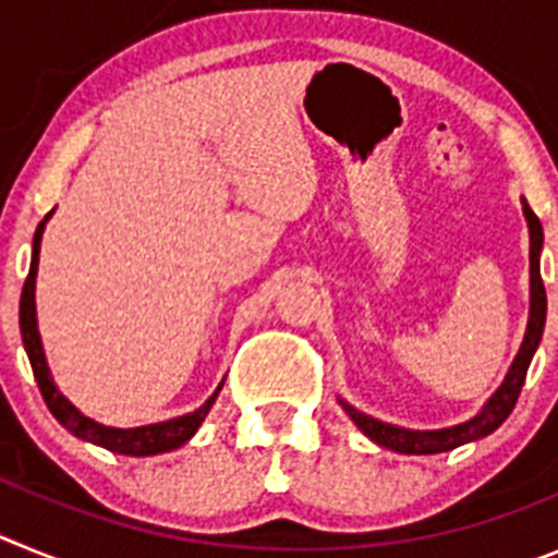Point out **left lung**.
I'll return each mask as SVG.
<instances>
[{"instance_id":"left-lung-1","label":"left lung","mask_w":558,"mask_h":558,"mask_svg":"<svg viewBox=\"0 0 558 558\" xmlns=\"http://www.w3.org/2000/svg\"><path fill=\"white\" fill-rule=\"evenodd\" d=\"M525 218H529V229H531V318H529V332H525V340H522L520 352H517L509 374H506V379H502V386L497 388L495 397L486 402V408H483L475 418L463 422V425L447 427V430H405V427L386 425V422H377V418L360 413L357 408L347 405V402L340 399V405H343V411L352 416L354 425L366 433L372 441H377L379 447L405 452V456H433V452L456 450V447L466 445V441H477V438L495 433L497 427L509 418V413L514 411L517 397H520L522 383H525V374H529L531 357H534L536 347H539V340H542L545 313H548V295H545V284H542V274H539L542 223L534 211H531L529 204H525Z\"/></svg>"}]
</instances>
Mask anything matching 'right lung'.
<instances>
[{
    "instance_id": "add662e5",
    "label": "right lung",
    "mask_w": 558,
    "mask_h": 558,
    "mask_svg": "<svg viewBox=\"0 0 558 558\" xmlns=\"http://www.w3.org/2000/svg\"><path fill=\"white\" fill-rule=\"evenodd\" d=\"M47 218L38 223L36 236H33V263H29V274L24 279L22 288V304H19V324H22V340L24 349H27L29 366H33V374H36V383L41 388V397L47 402V408L52 411V416L66 427L72 436L83 438V441H92L97 447H106L111 452H120V456H159V452H170L175 447L186 445L195 430L201 427V422L209 413L211 402L218 399V391L211 393L206 399L204 405L198 408L195 413H186V416L170 418V422H159V425H147V427H131V430H120V427H102L97 422H92L88 416H83L66 397L56 388L52 377H49L47 360H44V349H41V338H38V327H36V270H38V248H41V234H44V223Z\"/></svg>"
}]
</instances>
